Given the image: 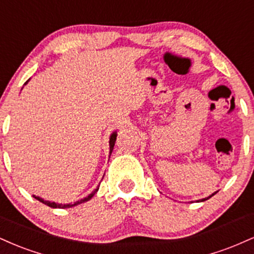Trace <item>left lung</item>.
<instances>
[{
	"label": "left lung",
	"mask_w": 254,
	"mask_h": 254,
	"mask_svg": "<svg viewBox=\"0 0 254 254\" xmlns=\"http://www.w3.org/2000/svg\"><path fill=\"white\" fill-rule=\"evenodd\" d=\"M215 193H216V192H215ZM215 193H212V194H210V196H209V197H206V198H203V199H199V200H198V202H204V200H206V199H209V198H211L212 196H214V194Z\"/></svg>",
	"instance_id": "8db88e82"
}]
</instances>
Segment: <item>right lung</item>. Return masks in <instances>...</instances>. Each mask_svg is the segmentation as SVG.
I'll return each mask as SVG.
<instances>
[{
	"label": "right lung",
	"instance_id": "right-lung-1",
	"mask_svg": "<svg viewBox=\"0 0 254 254\" xmlns=\"http://www.w3.org/2000/svg\"><path fill=\"white\" fill-rule=\"evenodd\" d=\"M28 82V81H27ZM26 82V83H27ZM25 83V84H26ZM116 138H117V132H113L112 135H111V137H110V155H111V153H112V150H113V147H115V142H116ZM98 190H99V186L97 189H95L94 191L92 192V193H89L88 196L87 197H84L83 199H80V200H77V202H75V203H72V204H58V203H55V202H50V200H45V199H43V198H40V197H38V196H33L34 198H36L37 200H39V202H42V203H44L45 204V205H48V206H50V208H60V209H65V208H71V206H75V205H77V204H81V203H84V202H87V200H89L90 198H92L93 196H94L95 193H97L98 192Z\"/></svg>",
	"mask_w": 254,
	"mask_h": 254
}]
</instances>
